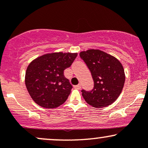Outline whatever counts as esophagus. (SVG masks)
Segmentation results:
<instances>
[{
  "mask_svg": "<svg viewBox=\"0 0 148 148\" xmlns=\"http://www.w3.org/2000/svg\"><path fill=\"white\" fill-rule=\"evenodd\" d=\"M74 88H76V89L79 90V89H81V85L79 84V85H77V86H74Z\"/></svg>",
  "mask_w": 148,
  "mask_h": 148,
  "instance_id": "1",
  "label": "esophagus"
}]
</instances>
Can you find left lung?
Segmentation results:
<instances>
[{"label":"left lung","instance_id":"1","mask_svg":"<svg viewBox=\"0 0 148 148\" xmlns=\"http://www.w3.org/2000/svg\"><path fill=\"white\" fill-rule=\"evenodd\" d=\"M79 55L94 81L92 90H81L85 101L98 108L112 104L121 94L125 84V74L121 62L99 49H89L81 51Z\"/></svg>","mask_w":148,"mask_h":148}]
</instances>
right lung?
Returning a JSON list of instances; mask_svg holds the SVG:
<instances>
[{
  "instance_id": "obj_1",
  "label": "right lung",
  "mask_w": 148,
  "mask_h": 148,
  "mask_svg": "<svg viewBox=\"0 0 148 148\" xmlns=\"http://www.w3.org/2000/svg\"><path fill=\"white\" fill-rule=\"evenodd\" d=\"M77 53H51L37 58L28 66L25 84L37 104L46 108L62 105L71 92L72 86L64 76Z\"/></svg>"
}]
</instances>
